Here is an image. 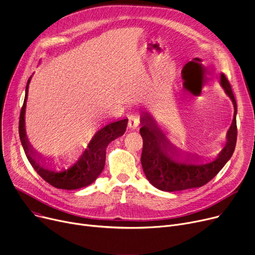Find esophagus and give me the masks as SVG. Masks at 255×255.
Wrapping results in <instances>:
<instances>
[{
  "mask_svg": "<svg viewBox=\"0 0 255 255\" xmlns=\"http://www.w3.org/2000/svg\"><path fill=\"white\" fill-rule=\"evenodd\" d=\"M128 119H129V121H128V127H129L130 129H136L137 126H138V124H139L138 118H136L135 116L131 115V116H129Z\"/></svg>",
  "mask_w": 255,
  "mask_h": 255,
  "instance_id": "1",
  "label": "esophagus"
}]
</instances>
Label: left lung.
<instances>
[{
  "label": "left lung",
  "instance_id": "8db88e82",
  "mask_svg": "<svg viewBox=\"0 0 255 255\" xmlns=\"http://www.w3.org/2000/svg\"><path fill=\"white\" fill-rule=\"evenodd\" d=\"M219 84L234 105V117L224 148L211 160L201 161L182 154L165 138L154 118L149 115L141 117V166L147 180L158 190L177 192L200 188L222 170L233 156L237 142V103L231 84L224 74L219 76Z\"/></svg>",
  "mask_w": 255,
  "mask_h": 255
}]
</instances>
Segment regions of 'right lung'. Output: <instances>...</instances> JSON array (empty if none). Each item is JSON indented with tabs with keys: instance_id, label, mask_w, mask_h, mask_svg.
<instances>
[{
	"instance_id": "right-lung-1",
	"label": "right lung",
	"mask_w": 255,
	"mask_h": 255,
	"mask_svg": "<svg viewBox=\"0 0 255 255\" xmlns=\"http://www.w3.org/2000/svg\"><path fill=\"white\" fill-rule=\"evenodd\" d=\"M30 78L25 87V96L19 118V136L26 158L37 173L54 188L77 190L96 180L106 164V150L110 142L122 136L126 131L128 119L112 122L97 130L85 147L65 161L54 162L37 155L28 143L25 132V108Z\"/></svg>"
}]
</instances>
